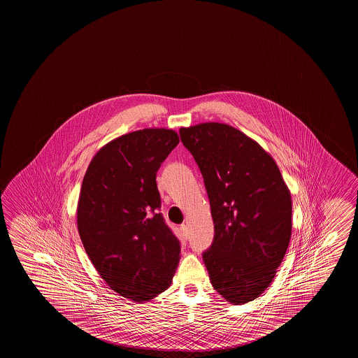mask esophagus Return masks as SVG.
<instances>
[{"label": "esophagus", "mask_w": 358, "mask_h": 358, "mask_svg": "<svg viewBox=\"0 0 358 358\" xmlns=\"http://www.w3.org/2000/svg\"><path fill=\"white\" fill-rule=\"evenodd\" d=\"M180 231H181L182 240H187L188 237V229L186 224H181L180 226Z\"/></svg>", "instance_id": "34e87169"}]
</instances>
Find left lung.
Returning a JSON list of instances; mask_svg holds the SVG:
<instances>
[{
    "mask_svg": "<svg viewBox=\"0 0 358 358\" xmlns=\"http://www.w3.org/2000/svg\"><path fill=\"white\" fill-rule=\"evenodd\" d=\"M183 146L203 177L215 223L202 253L212 286L234 305L268 287L287 251L292 201L275 159L229 124L182 127Z\"/></svg>",
    "mask_w": 358,
    "mask_h": 358,
    "instance_id": "1",
    "label": "left lung"
}]
</instances>
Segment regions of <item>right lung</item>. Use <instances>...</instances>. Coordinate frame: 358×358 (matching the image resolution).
<instances>
[{"label": "right lung", "instance_id": "right-lung-1", "mask_svg": "<svg viewBox=\"0 0 358 358\" xmlns=\"http://www.w3.org/2000/svg\"><path fill=\"white\" fill-rule=\"evenodd\" d=\"M173 129H145L108 142L83 177L77 229L106 283L143 302L170 287L180 241L164 222L156 173L178 145Z\"/></svg>", "mask_w": 358, "mask_h": 358}]
</instances>
